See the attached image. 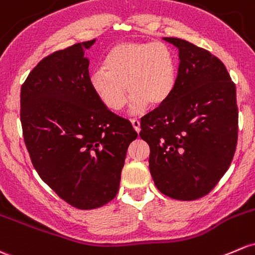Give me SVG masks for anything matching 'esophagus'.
<instances>
[{"instance_id":"esophagus-1","label":"esophagus","mask_w":255,"mask_h":255,"mask_svg":"<svg viewBox=\"0 0 255 255\" xmlns=\"http://www.w3.org/2000/svg\"><path fill=\"white\" fill-rule=\"evenodd\" d=\"M130 122H132V126H133V128H134L135 132L139 133V130H140V121L136 120V119H133Z\"/></svg>"}]
</instances>
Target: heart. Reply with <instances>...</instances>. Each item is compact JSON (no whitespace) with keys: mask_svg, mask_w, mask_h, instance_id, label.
<instances>
[{"mask_svg":"<svg viewBox=\"0 0 255 255\" xmlns=\"http://www.w3.org/2000/svg\"><path fill=\"white\" fill-rule=\"evenodd\" d=\"M176 78L175 55L167 45L160 41H127L112 47L103 68L90 77V87L112 112L125 109L127 88L133 109L139 111L148 104L152 107L163 105L175 90Z\"/></svg>","mask_w":255,"mask_h":255,"instance_id":"1","label":"heart"}]
</instances>
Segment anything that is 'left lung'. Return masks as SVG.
Listing matches in <instances>:
<instances>
[{"mask_svg": "<svg viewBox=\"0 0 255 255\" xmlns=\"http://www.w3.org/2000/svg\"><path fill=\"white\" fill-rule=\"evenodd\" d=\"M176 87L167 101L140 120L150 146L156 188L177 200L208 194L231 165L237 145L236 85L225 64L208 50L178 37Z\"/></svg>", "mask_w": 255, "mask_h": 255, "instance_id": "8db88e82", "label": "left lung"}]
</instances>
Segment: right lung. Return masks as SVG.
<instances>
[{"mask_svg": "<svg viewBox=\"0 0 255 255\" xmlns=\"http://www.w3.org/2000/svg\"><path fill=\"white\" fill-rule=\"evenodd\" d=\"M94 42L50 53L20 89L21 129L34 168L61 199L82 210L116 197L127 149L138 136L90 87L84 50Z\"/></svg>", "mask_w": 255, "mask_h": 255, "instance_id": "right-lung-1", "label": "right lung"}]
</instances>
